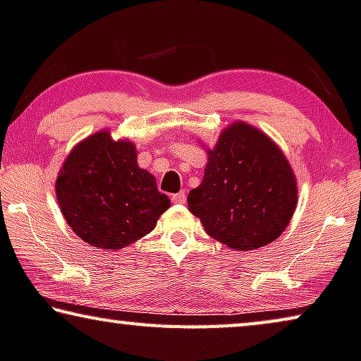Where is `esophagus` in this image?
Returning a JSON list of instances; mask_svg holds the SVG:
<instances>
[{"label": "esophagus", "mask_w": 361, "mask_h": 361, "mask_svg": "<svg viewBox=\"0 0 361 361\" xmlns=\"http://www.w3.org/2000/svg\"><path fill=\"white\" fill-rule=\"evenodd\" d=\"M171 202H173V204H185L186 202V192L185 191L176 192V195L171 196Z\"/></svg>", "instance_id": "esophagus-1"}]
</instances>
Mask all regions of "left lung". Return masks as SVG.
Listing matches in <instances>:
<instances>
[{"instance_id": "left-lung-1", "label": "left lung", "mask_w": 361, "mask_h": 361, "mask_svg": "<svg viewBox=\"0 0 361 361\" xmlns=\"http://www.w3.org/2000/svg\"><path fill=\"white\" fill-rule=\"evenodd\" d=\"M206 154L202 183L188 195L190 212L235 251L276 241L298 204L297 176L281 147L250 123L233 121Z\"/></svg>"}]
</instances>
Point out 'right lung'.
Here are the masks:
<instances>
[{
  "label": "right lung",
  "mask_w": 361,
  "mask_h": 361,
  "mask_svg": "<svg viewBox=\"0 0 361 361\" xmlns=\"http://www.w3.org/2000/svg\"><path fill=\"white\" fill-rule=\"evenodd\" d=\"M55 192L63 217L85 243L121 250L146 236L170 207L154 175L137 165V149L109 129L73 147L58 171Z\"/></svg>",
  "instance_id": "1"
}]
</instances>
